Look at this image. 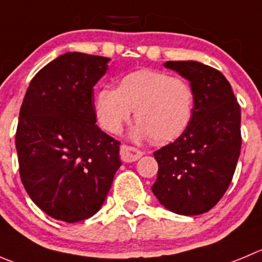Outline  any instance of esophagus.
<instances>
[{
    "instance_id": "obj_1",
    "label": "esophagus",
    "mask_w": 262,
    "mask_h": 262,
    "mask_svg": "<svg viewBox=\"0 0 262 262\" xmlns=\"http://www.w3.org/2000/svg\"><path fill=\"white\" fill-rule=\"evenodd\" d=\"M142 155V151L137 150L136 147H132V146L123 145L120 147V156H121V160L125 161V163H132V161L138 160Z\"/></svg>"
}]
</instances>
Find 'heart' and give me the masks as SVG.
<instances>
[{
	"label": "heart",
	"instance_id": "b5f03b06",
	"mask_svg": "<svg viewBox=\"0 0 262 262\" xmlns=\"http://www.w3.org/2000/svg\"><path fill=\"white\" fill-rule=\"evenodd\" d=\"M195 93L187 80L155 70L124 75L116 89L104 86L95 95L98 124L111 134L121 132L134 111L137 124L132 138L164 145L177 139L190 125Z\"/></svg>",
	"mask_w": 262,
	"mask_h": 262
}]
</instances>
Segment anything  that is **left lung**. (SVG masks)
<instances>
[{
    "label": "left lung",
    "mask_w": 262,
    "mask_h": 262,
    "mask_svg": "<svg viewBox=\"0 0 262 262\" xmlns=\"http://www.w3.org/2000/svg\"><path fill=\"white\" fill-rule=\"evenodd\" d=\"M164 66L190 81L194 114L173 143L155 151L159 164L152 192L161 205L183 216L208 212L224 196L241 155V106L220 71L195 60Z\"/></svg>",
    "instance_id": "left-lung-1"
}]
</instances>
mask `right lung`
I'll return each instance as SVG.
<instances>
[{
    "mask_svg": "<svg viewBox=\"0 0 262 262\" xmlns=\"http://www.w3.org/2000/svg\"><path fill=\"white\" fill-rule=\"evenodd\" d=\"M110 58L66 53L32 79L15 146L27 194L55 220L79 222L101 209L121 165L120 142L95 125L94 85Z\"/></svg>",
    "mask_w": 262,
    "mask_h": 262,
    "instance_id": "obj_1",
    "label": "right lung"
}]
</instances>
